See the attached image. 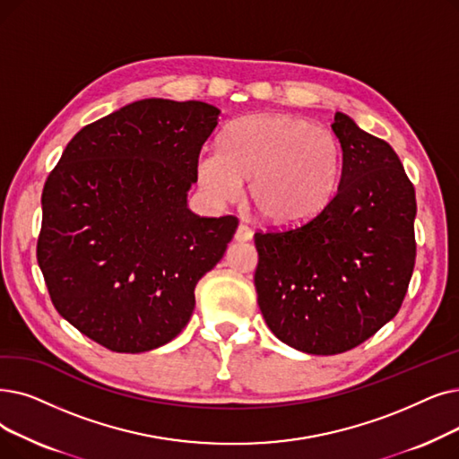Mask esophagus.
<instances>
[{"mask_svg":"<svg viewBox=\"0 0 459 459\" xmlns=\"http://www.w3.org/2000/svg\"><path fill=\"white\" fill-rule=\"evenodd\" d=\"M253 238V232L247 225H238L236 232H234V240L236 242H249Z\"/></svg>","mask_w":459,"mask_h":459,"instance_id":"obj_1","label":"esophagus"}]
</instances>
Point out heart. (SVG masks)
<instances>
[{"label":"heart","instance_id":"obj_1","mask_svg":"<svg viewBox=\"0 0 459 459\" xmlns=\"http://www.w3.org/2000/svg\"><path fill=\"white\" fill-rule=\"evenodd\" d=\"M343 148L335 134L292 114H261L236 122L223 146L201 150L196 180L213 203L242 193L255 212L277 227L321 213L340 184Z\"/></svg>","mask_w":459,"mask_h":459}]
</instances>
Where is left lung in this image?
<instances>
[{"label": "left lung", "instance_id": "1", "mask_svg": "<svg viewBox=\"0 0 459 459\" xmlns=\"http://www.w3.org/2000/svg\"><path fill=\"white\" fill-rule=\"evenodd\" d=\"M337 193L309 221L256 232V302L268 328L307 354L364 343L400 311L414 268V187L400 157L335 112Z\"/></svg>", "mask_w": 459, "mask_h": 459}]
</instances>
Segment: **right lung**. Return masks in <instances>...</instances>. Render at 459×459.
<instances>
[{
  "mask_svg": "<svg viewBox=\"0 0 459 459\" xmlns=\"http://www.w3.org/2000/svg\"><path fill=\"white\" fill-rule=\"evenodd\" d=\"M219 114L203 101H134L78 131L47 178L37 263L57 313L95 343L144 352L189 323L198 279L238 227L187 208Z\"/></svg>",
  "mask_w": 459,
  "mask_h": 459,
  "instance_id": "add662e5",
  "label": "right lung"
}]
</instances>
